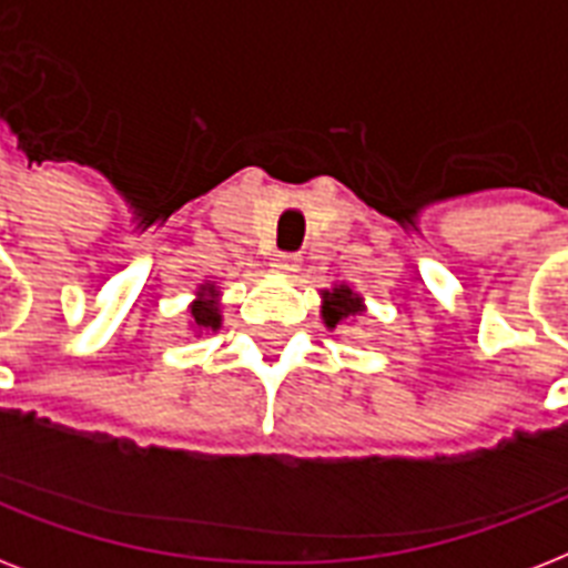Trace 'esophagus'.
I'll return each mask as SVG.
<instances>
[{
  "instance_id": "34e87169",
  "label": "esophagus",
  "mask_w": 568,
  "mask_h": 568,
  "mask_svg": "<svg viewBox=\"0 0 568 568\" xmlns=\"http://www.w3.org/2000/svg\"><path fill=\"white\" fill-rule=\"evenodd\" d=\"M271 265H274V271H280V274H294V271L301 267V256H297V253H276Z\"/></svg>"
}]
</instances>
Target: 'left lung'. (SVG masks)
Wrapping results in <instances>:
<instances>
[{"mask_svg": "<svg viewBox=\"0 0 568 568\" xmlns=\"http://www.w3.org/2000/svg\"><path fill=\"white\" fill-rule=\"evenodd\" d=\"M324 321H327V327H336L338 321L345 318H354V315H359L363 312V306H359V297H356L351 288H333V292H324Z\"/></svg>", "mask_w": 568, "mask_h": 568, "instance_id": "left-lung-1", "label": "left lung"}]
</instances>
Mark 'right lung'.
<instances>
[{
  "label": "right lung",
  "instance_id": "1",
  "mask_svg": "<svg viewBox=\"0 0 568 568\" xmlns=\"http://www.w3.org/2000/svg\"><path fill=\"white\" fill-rule=\"evenodd\" d=\"M191 318H194V327L200 329L221 327V315H217V303H214V285L200 292V301L191 306Z\"/></svg>",
  "mask_w": 568,
  "mask_h": 568
}]
</instances>
